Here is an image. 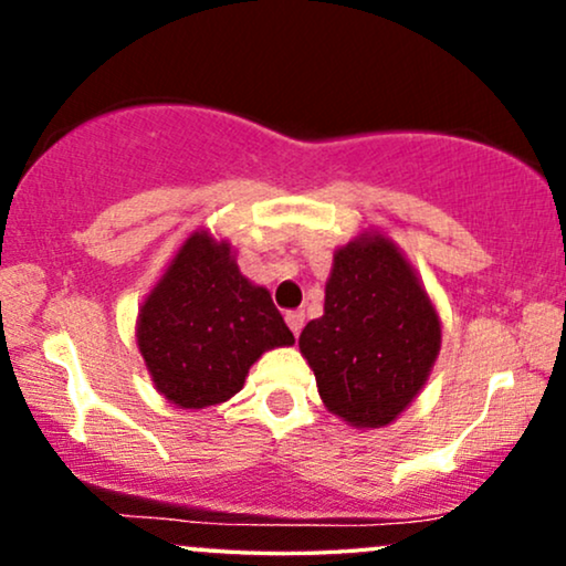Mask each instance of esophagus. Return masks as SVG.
Returning a JSON list of instances; mask_svg holds the SVG:
<instances>
[{
    "label": "esophagus",
    "mask_w": 566,
    "mask_h": 566,
    "mask_svg": "<svg viewBox=\"0 0 566 566\" xmlns=\"http://www.w3.org/2000/svg\"><path fill=\"white\" fill-rule=\"evenodd\" d=\"M284 319H287V327L292 329V335H301V329H303V322H305V314L303 311H287V316H284Z\"/></svg>",
    "instance_id": "obj_1"
}]
</instances>
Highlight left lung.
Returning <instances> with one entry per match:
<instances>
[{"label": "left lung", "mask_w": 566, "mask_h": 566, "mask_svg": "<svg viewBox=\"0 0 566 566\" xmlns=\"http://www.w3.org/2000/svg\"><path fill=\"white\" fill-rule=\"evenodd\" d=\"M439 316L386 237L337 250L324 316L305 324L301 354L322 401L350 426H388L423 388L439 354Z\"/></svg>", "instance_id": "obj_1"}]
</instances>
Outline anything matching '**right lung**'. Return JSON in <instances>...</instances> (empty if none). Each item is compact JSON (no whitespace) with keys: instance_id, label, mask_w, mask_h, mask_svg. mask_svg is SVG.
Instances as JSON below:
<instances>
[{"instance_id":"1","label":"right lung","mask_w":566,"mask_h":566,"mask_svg":"<svg viewBox=\"0 0 566 566\" xmlns=\"http://www.w3.org/2000/svg\"><path fill=\"white\" fill-rule=\"evenodd\" d=\"M269 290L242 276L229 244L193 233L138 314V348L172 405L201 409L242 391L263 350L292 346Z\"/></svg>"}]
</instances>
